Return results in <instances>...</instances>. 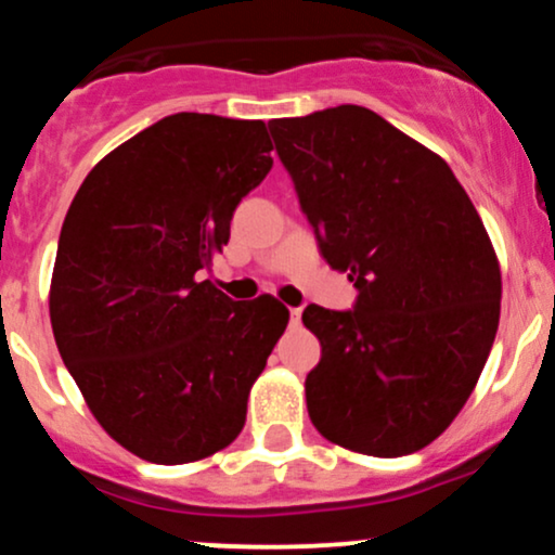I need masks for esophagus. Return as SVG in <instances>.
Segmentation results:
<instances>
[{
  "label": "esophagus",
  "mask_w": 555,
  "mask_h": 555,
  "mask_svg": "<svg viewBox=\"0 0 555 555\" xmlns=\"http://www.w3.org/2000/svg\"><path fill=\"white\" fill-rule=\"evenodd\" d=\"M299 318H302V308H289V323L299 326Z\"/></svg>",
  "instance_id": "esophagus-1"
}]
</instances>
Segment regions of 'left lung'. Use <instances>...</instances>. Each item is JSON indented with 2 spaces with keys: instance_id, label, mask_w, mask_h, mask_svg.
Wrapping results in <instances>:
<instances>
[{
  "instance_id": "1",
  "label": "left lung",
  "mask_w": 555,
  "mask_h": 555,
  "mask_svg": "<svg viewBox=\"0 0 555 555\" xmlns=\"http://www.w3.org/2000/svg\"><path fill=\"white\" fill-rule=\"evenodd\" d=\"M269 130L321 256L358 289L352 310L302 313L321 341L310 420L344 449L412 454L460 415L493 347L501 271L486 227L449 164L365 106Z\"/></svg>"
}]
</instances>
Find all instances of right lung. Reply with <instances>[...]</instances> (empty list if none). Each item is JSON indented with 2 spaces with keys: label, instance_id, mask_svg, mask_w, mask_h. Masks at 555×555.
Listing matches in <instances>:
<instances>
[{
  "label": "right lung",
  "instance_id": "obj_1",
  "mask_svg": "<svg viewBox=\"0 0 555 555\" xmlns=\"http://www.w3.org/2000/svg\"><path fill=\"white\" fill-rule=\"evenodd\" d=\"M260 119L180 112L101 158L56 245L49 313L95 420L145 462L184 464L240 436L289 310L234 302L197 273L271 169Z\"/></svg>",
  "mask_w": 555,
  "mask_h": 555
}]
</instances>
